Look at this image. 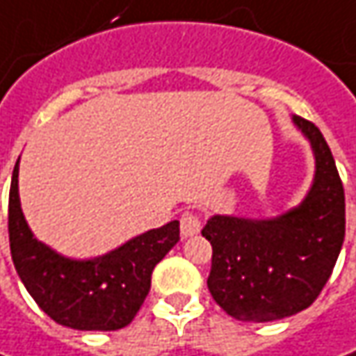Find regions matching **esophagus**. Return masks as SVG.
I'll use <instances>...</instances> for the list:
<instances>
[{
  "mask_svg": "<svg viewBox=\"0 0 356 356\" xmlns=\"http://www.w3.org/2000/svg\"><path fill=\"white\" fill-rule=\"evenodd\" d=\"M200 216L194 212H186L182 213V218H180V232H182V236L184 238H192V236H196L200 232Z\"/></svg>",
  "mask_w": 356,
  "mask_h": 356,
  "instance_id": "obj_1",
  "label": "esophagus"
}]
</instances>
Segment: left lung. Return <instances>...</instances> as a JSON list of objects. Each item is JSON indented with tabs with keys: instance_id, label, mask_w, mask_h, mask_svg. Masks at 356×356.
I'll list each match as a JSON object with an SVG mask.
<instances>
[{
	"instance_id": "left-lung-1",
	"label": "left lung",
	"mask_w": 356,
	"mask_h": 356,
	"mask_svg": "<svg viewBox=\"0 0 356 356\" xmlns=\"http://www.w3.org/2000/svg\"><path fill=\"white\" fill-rule=\"evenodd\" d=\"M291 120L315 158L305 198L269 218L216 213L202 227L213 250L208 289L238 321H277L307 309L343 248L345 190L335 158L313 122Z\"/></svg>"
}]
</instances>
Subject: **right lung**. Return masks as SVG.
<instances>
[{"mask_svg": "<svg viewBox=\"0 0 356 356\" xmlns=\"http://www.w3.org/2000/svg\"><path fill=\"white\" fill-rule=\"evenodd\" d=\"M9 248L15 271L35 303L63 327L117 331L127 327L150 291L158 261L180 239V222L148 229L111 252L76 259L39 241L19 200V158L9 188Z\"/></svg>", "mask_w": 356, "mask_h": 356, "instance_id": "right-lung-1", "label": "right lung"}]
</instances>
